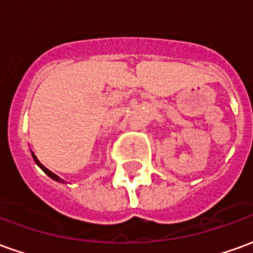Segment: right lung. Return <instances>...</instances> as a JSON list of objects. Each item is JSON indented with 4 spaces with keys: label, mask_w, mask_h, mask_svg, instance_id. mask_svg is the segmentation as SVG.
Listing matches in <instances>:
<instances>
[{
    "label": "right lung",
    "mask_w": 253,
    "mask_h": 253,
    "mask_svg": "<svg viewBox=\"0 0 253 253\" xmlns=\"http://www.w3.org/2000/svg\"><path fill=\"white\" fill-rule=\"evenodd\" d=\"M32 156H34V160H35V163H36V164L39 165V167H41L42 169L44 170V172H46L47 175L50 176V177H52V179H54V180H57V181H63L62 179H59V177H58V176L55 175V173H52L51 170H50V169H47V168H46V167H44V165H43V164H41V163H39V160L36 159V156H35V154L32 153Z\"/></svg>",
    "instance_id": "obj_1"
}]
</instances>
